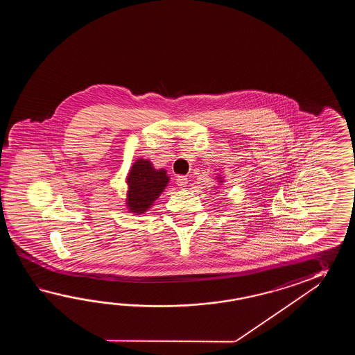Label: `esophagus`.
Returning a JSON list of instances; mask_svg holds the SVG:
<instances>
[{
    "label": "esophagus",
    "instance_id": "34e87169",
    "mask_svg": "<svg viewBox=\"0 0 355 355\" xmlns=\"http://www.w3.org/2000/svg\"><path fill=\"white\" fill-rule=\"evenodd\" d=\"M176 184H178V187H179V188H185V187H187V184H188V178H187V176H184V175L178 176V179H176Z\"/></svg>",
    "mask_w": 355,
    "mask_h": 355
}]
</instances>
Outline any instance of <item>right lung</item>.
I'll return each mask as SVG.
<instances>
[{
	"label": "right lung",
	"mask_w": 355,
	"mask_h": 355,
	"mask_svg": "<svg viewBox=\"0 0 355 355\" xmlns=\"http://www.w3.org/2000/svg\"><path fill=\"white\" fill-rule=\"evenodd\" d=\"M168 180L170 179L166 171L164 168L155 170L151 161H136L127 178L129 189L127 204L129 211L138 214L147 211L164 191Z\"/></svg>",
	"instance_id": "1"
}]
</instances>
